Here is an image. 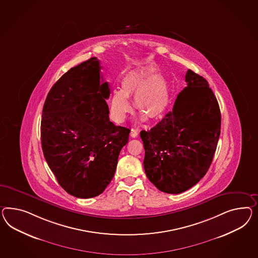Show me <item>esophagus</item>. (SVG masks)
<instances>
[{
  "mask_svg": "<svg viewBox=\"0 0 258 258\" xmlns=\"http://www.w3.org/2000/svg\"><path fill=\"white\" fill-rule=\"evenodd\" d=\"M138 134H139V132H138V130H136V128H132L131 130V136L133 137V138H136L137 136H138Z\"/></svg>",
  "mask_w": 258,
  "mask_h": 258,
  "instance_id": "obj_1",
  "label": "esophagus"
}]
</instances>
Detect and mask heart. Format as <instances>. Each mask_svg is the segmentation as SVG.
<instances>
[{
	"label": "heart",
	"mask_w": 258,
	"mask_h": 258,
	"mask_svg": "<svg viewBox=\"0 0 258 258\" xmlns=\"http://www.w3.org/2000/svg\"><path fill=\"white\" fill-rule=\"evenodd\" d=\"M133 96L135 108L143 112V120L147 119V115L150 118H160L170 103L167 82L157 75V70L152 66L130 71L122 80L121 90L112 91L109 109L114 121L120 123L125 120L132 110L128 98Z\"/></svg>",
	"instance_id": "heart-1"
}]
</instances>
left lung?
I'll return each mask as SVG.
<instances>
[{
	"instance_id": "8db88e82",
	"label": "left lung",
	"mask_w": 258,
	"mask_h": 258,
	"mask_svg": "<svg viewBox=\"0 0 258 258\" xmlns=\"http://www.w3.org/2000/svg\"><path fill=\"white\" fill-rule=\"evenodd\" d=\"M185 81L173 111L140 133L148 179L173 195L191 188L207 174L221 133L220 107L207 80L188 70Z\"/></svg>"
}]
</instances>
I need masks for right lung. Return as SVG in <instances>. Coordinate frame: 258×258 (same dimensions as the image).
<instances>
[{
    "label": "right lung",
    "instance_id": "1",
    "mask_svg": "<svg viewBox=\"0 0 258 258\" xmlns=\"http://www.w3.org/2000/svg\"><path fill=\"white\" fill-rule=\"evenodd\" d=\"M100 69L96 57L70 69L51 87L42 111L45 160L60 186L84 199L110 184L131 133L110 121V88Z\"/></svg>",
    "mask_w": 258,
    "mask_h": 258
}]
</instances>
